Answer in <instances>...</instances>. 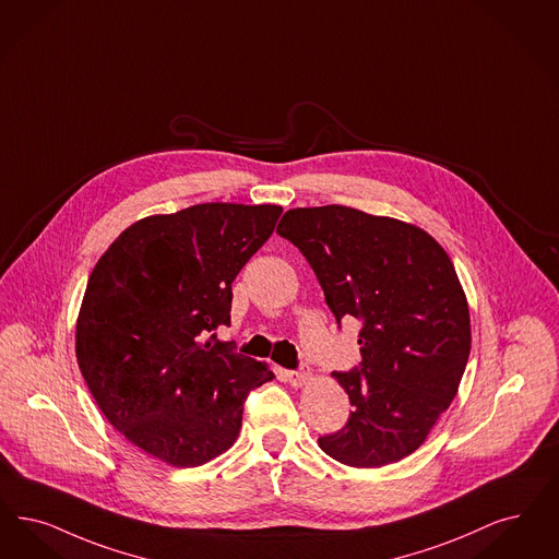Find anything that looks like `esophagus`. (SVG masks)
Masks as SVG:
<instances>
[{
  "label": "esophagus",
  "mask_w": 559,
  "mask_h": 559,
  "mask_svg": "<svg viewBox=\"0 0 559 559\" xmlns=\"http://www.w3.org/2000/svg\"><path fill=\"white\" fill-rule=\"evenodd\" d=\"M287 379H289L293 386H304L308 380L312 379V372L310 368H301V370H290L287 372Z\"/></svg>",
  "instance_id": "1"
}]
</instances>
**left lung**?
Here are the masks:
<instances>
[{
	"label": "left lung",
	"instance_id": "left-lung-1",
	"mask_svg": "<svg viewBox=\"0 0 559 559\" xmlns=\"http://www.w3.org/2000/svg\"><path fill=\"white\" fill-rule=\"evenodd\" d=\"M276 233L306 255L336 322H361L359 368L333 372L354 412L318 445L352 468L400 462L425 443L468 364V299L445 249L416 224L345 205L295 207Z\"/></svg>",
	"mask_w": 559,
	"mask_h": 559
}]
</instances>
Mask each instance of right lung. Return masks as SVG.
Segmentation results:
<instances>
[{"label": "right lung", "instance_id": "obj_1", "mask_svg": "<svg viewBox=\"0 0 559 559\" xmlns=\"http://www.w3.org/2000/svg\"><path fill=\"white\" fill-rule=\"evenodd\" d=\"M281 214L216 201L147 216L91 272L74 336L81 374L106 420L168 466L230 449L249 391L274 379L206 335L230 324V285Z\"/></svg>", "mask_w": 559, "mask_h": 559}]
</instances>
